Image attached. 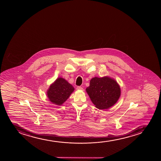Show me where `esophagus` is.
<instances>
[{
    "instance_id": "obj_1",
    "label": "esophagus",
    "mask_w": 161,
    "mask_h": 161,
    "mask_svg": "<svg viewBox=\"0 0 161 161\" xmlns=\"http://www.w3.org/2000/svg\"><path fill=\"white\" fill-rule=\"evenodd\" d=\"M76 89H77V90H83V88L81 87V86H77Z\"/></svg>"
}]
</instances>
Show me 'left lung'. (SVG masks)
<instances>
[{
	"mask_svg": "<svg viewBox=\"0 0 161 161\" xmlns=\"http://www.w3.org/2000/svg\"><path fill=\"white\" fill-rule=\"evenodd\" d=\"M86 91L93 103L100 109H108L114 105L121 94L117 81L107 76L92 78Z\"/></svg>",
	"mask_w": 161,
	"mask_h": 161,
	"instance_id": "left-lung-1",
	"label": "left lung"
}]
</instances>
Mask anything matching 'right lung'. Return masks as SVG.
Masks as SVG:
<instances>
[{"mask_svg": "<svg viewBox=\"0 0 161 161\" xmlns=\"http://www.w3.org/2000/svg\"><path fill=\"white\" fill-rule=\"evenodd\" d=\"M74 87L63 78H58L54 83L50 85L47 94L53 103L61 105L73 92Z\"/></svg>", "mask_w": 161, "mask_h": 161, "instance_id": "obj_1", "label": "right lung"}]
</instances>
